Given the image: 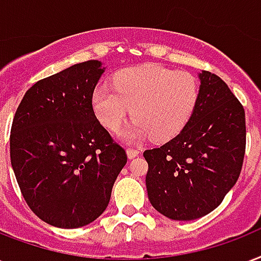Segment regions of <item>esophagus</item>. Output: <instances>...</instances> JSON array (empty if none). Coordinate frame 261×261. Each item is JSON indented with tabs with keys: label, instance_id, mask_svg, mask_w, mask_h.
I'll use <instances>...</instances> for the list:
<instances>
[{
	"label": "esophagus",
	"instance_id": "obj_1",
	"mask_svg": "<svg viewBox=\"0 0 261 261\" xmlns=\"http://www.w3.org/2000/svg\"><path fill=\"white\" fill-rule=\"evenodd\" d=\"M139 153H141L139 149H134V148L127 149V156H128V159H134V157L138 156Z\"/></svg>",
	"mask_w": 261,
	"mask_h": 261
}]
</instances>
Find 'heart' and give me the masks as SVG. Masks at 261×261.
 Masks as SVG:
<instances>
[{"label": "heart", "instance_id": "1", "mask_svg": "<svg viewBox=\"0 0 261 261\" xmlns=\"http://www.w3.org/2000/svg\"><path fill=\"white\" fill-rule=\"evenodd\" d=\"M113 89L97 87L91 107L99 123L119 131L130 117L137 119L128 138H150L157 142L174 138L184 130L194 113L200 85L189 72H175L160 65L148 64L115 73Z\"/></svg>", "mask_w": 261, "mask_h": 261}]
</instances>
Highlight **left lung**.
<instances>
[{"instance_id": "1", "label": "left lung", "mask_w": 261, "mask_h": 261, "mask_svg": "<svg viewBox=\"0 0 261 261\" xmlns=\"http://www.w3.org/2000/svg\"><path fill=\"white\" fill-rule=\"evenodd\" d=\"M193 116L175 138L144 152L149 201L174 220L218 208L236 185L245 156V111L226 83L202 71Z\"/></svg>"}]
</instances>
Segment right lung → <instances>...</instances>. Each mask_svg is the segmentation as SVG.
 Instances as JSON below:
<instances>
[{
    "label": "right lung",
    "mask_w": 261,
    "mask_h": 261,
    "mask_svg": "<svg viewBox=\"0 0 261 261\" xmlns=\"http://www.w3.org/2000/svg\"><path fill=\"white\" fill-rule=\"evenodd\" d=\"M102 72L101 61L89 60L38 81L13 117L11 163L20 192L56 227H82L98 218L127 163L91 107Z\"/></svg>",
    "instance_id": "1"
}]
</instances>
